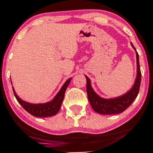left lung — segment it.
I'll list each match as a JSON object with an SVG mask.
<instances>
[{
	"label": "left lung",
	"instance_id": "obj_1",
	"mask_svg": "<svg viewBox=\"0 0 153 153\" xmlns=\"http://www.w3.org/2000/svg\"><path fill=\"white\" fill-rule=\"evenodd\" d=\"M131 45L136 52L137 76L132 88L128 90L126 94L119 96V97L108 98V99L100 97L91 87V80L89 78L85 75V78H86V91L87 94H88V99L93 110L97 112V113L103 115H113L123 113L133 103L139 93L141 81L139 56L131 43Z\"/></svg>",
	"mask_w": 153,
	"mask_h": 153
}]
</instances>
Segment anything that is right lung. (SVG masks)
<instances>
[{
	"label": "right lung",
	"instance_id": "obj_1",
	"mask_svg": "<svg viewBox=\"0 0 153 153\" xmlns=\"http://www.w3.org/2000/svg\"><path fill=\"white\" fill-rule=\"evenodd\" d=\"M71 79L72 78H70L64 83L61 89L59 90V92L52 101L44 103V104H31V103L23 101L17 95L13 86V90L14 95L18 102L30 114L34 116H37V117H49V116H55L57 114V113L60 110L64 97H65V91L70 84Z\"/></svg>",
	"mask_w": 153,
	"mask_h": 153
}]
</instances>
